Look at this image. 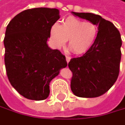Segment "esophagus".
Segmentation results:
<instances>
[{"instance_id":"obj_1","label":"esophagus","mask_w":125,"mask_h":125,"mask_svg":"<svg viewBox=\"0 0 125 125\" xmlns=\"http://www.w3.org/2000/svg\"><path fill=\"white\" fill-rule=\"evenodd\" d=\"M66 61H67V62H68V63H69V61H71V57H68V56H67L66 57Z\"/></svg>"}]
</instances>
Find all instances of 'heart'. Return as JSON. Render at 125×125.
Returning a JSON list of instances; mask_svg holds the SVG:
<instances>
[{
    "label": "heart",
    "mask_w": 125,
    "mask_h": 125,
    "mask_svg": "<svg viewBox=\"0 0 125 125\" xmlns=\"http://www.w3.org/2000/svg\"><path fill=\"white\" fill-rule=\"evenodd\" d=\"M98 34V27L90 21L84 22L69 17L59 25L54 24L50 29V36L53 44L61 47L68 41V48L75 54H82L93 45Z\"/></svg>",
    "instance_id": "b5f03b06"
}]
</instances>
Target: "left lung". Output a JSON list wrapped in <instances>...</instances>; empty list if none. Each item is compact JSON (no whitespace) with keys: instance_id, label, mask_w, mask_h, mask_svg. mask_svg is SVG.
Returning a JSON list of instances; mask_svg holds the SVG:
<instances>
[{"instance_id":"obj_1","label":"left lung","mask_w":125,"mask_h":125,"mask_svg":"<svg viewBox=\"0 0 125 125\" xmlns=\"http://www.w3.org/2000/svg\"><path fill=\"white\" fill-rule=\"evenodd\" d=\"M74 15L98 26V34L91 48L80 57L71 59L73 73L71 88L80 98H96L108 91L117 81L120 69L122 44L120 32L111 22L91 13Z\"/></svg>"}]
</instances>
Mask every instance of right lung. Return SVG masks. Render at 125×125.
Returning <instances> with one entry per match:
<instances>
[{
	"mask_svg": "<svg viewBox=\"0 0 125 125\" xmlns=\"http://www.w3.org/2000/svg\"><path fill=\"white\" fill-rule=\"evenodd\" d=\"M59 18L57 9L37 7L21 12L7 26V75L14 88L27 99H46L51 81L68 65L65 56L47 44L51 27Z\"/></svg>",
	"mask_w": 125,
	"mask_h": 125,
	"instance_id": "right-lung-1",
	"label": "right lung"
}]
</instances>
